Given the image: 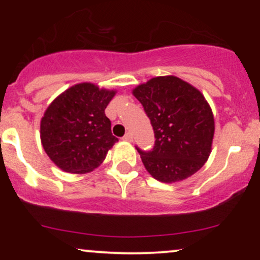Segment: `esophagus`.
I'll list each match as a JSON object with an SVG mask.
<instances>
[{
    "label": "esophagus",
    "mask_w": 260,
    "mask_h": 260,
    "mask_svg": "<svg viewBox=\"0 0 260 260\" xmlns=\"http://www.w3.org/2000/svg\"><path fill=\"white\" fill-rule=\"evenodd\" d=\"M122 139L126 140V142H132V140H133L132 133H129V132L126 133V134H124V137H123V138H122Z\"/></svg>",
    "instance_id": "34e87169"
}]
</instances>
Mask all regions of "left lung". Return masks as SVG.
I'll use <instances>...</instances> for the list:
<instances>
[{"instance_id": "obj_1", "label": "left lung", "mask_w": 260, "mask_h": 260, "mask_svg": "<svg viewBox=\"0 0 260 260\" xmlns=\"http://www.w3.org/2000/svg\"><path fill=\"white\" fill-rule=\"evenodd\" d=\"M155 133L153 150L137 148L147 171L164 183L183 181L207 162L215 122L198 89L175 76L155 77L133 89Z\"/></svg>"}]
</instances>
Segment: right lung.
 Returning a JSON list of instances; mask_svg holds the SVG:
<instances>
[{
    "mask_svg": "<svg viewBox=\"0 0 260 260\" xmlns=\"http://www.w3.org/2000/svg\"><path fill=\"white\" fill-rule=\"evenodd\" d=\"M116 90L79 83L50 104L40 122L45 153L57 168L70 174L90 172L105 160L117 142L105 109Z\"/></svg>",
    "mask_w": 260,
    "mask_h": 260,
    "instance_id": "1",
    "label": "right lung"
}]
</instances>
